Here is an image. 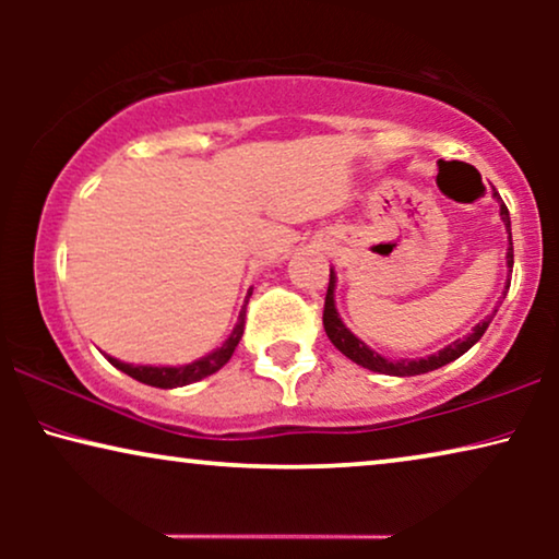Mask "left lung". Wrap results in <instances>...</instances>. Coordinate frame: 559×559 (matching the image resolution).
I'll list each match as a JSON object with an SVG mask.
<instances>
[{
	"instance_id": "left-lung-1",
	"label": "left lung",
	"mask_w": 559,
	"mask_h": 559,
	"mask_svg": "<svg viewBox=\"0 0 559 559\" xmlns=\"http://www.w3.org/2000/svg\"><path fill=\"white\" fill-rule=\"evenodd\" d=\"M496 201H501L499 193H493ZM501 221L503 226H507L509 231V249H507V266L511 272V266H514V247H511V221H509V209L507 205L501 203ZM335 282H338V277H335V272L331 270V282H328V295H325V310H323V325H325V333L328 338H331V343L335 348L341 350L343 356L350 358V361L364 366V369L369 371H377V373H386V377H417V373H427V371H435L440 369V366H445L450 361H455V358H461L465 350L476 346V343L480 341V335L486 333L488 323H491L496 310L491 312V316H486L480 323L473 328V331L465 335V338H457L450 343V346L440 348L438 354H430L425 358H386L377 354V350L366 346V343L361 338H356L354 333L348 331L346 323H343L338 310H335ZM507 289H509V282H507Z\"/></svg>"
}]
</instances>
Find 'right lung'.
Masks as SVG:
<instances>
[{"label": "right lung", "instance_id": "1", "mask_svg": "<svg viewBox=\"0 0 559 559\" xmlns=\"http://www.w3.org/2000/svg\"><path fill=\"white\" fill-rule=\"evenodd\" d=\"M249 297H251V289H249L247 300H243L239 320H236L234 331L228 333V338L221 343L216 350H211V354L198 358V361H190L182 366H142V364L134 366V364L119 361V358H114V356H106V358H109L111 366H117L119 371H124L127 377L142 381V384H150L157 389H178V386L193 384V381H201L205 377H211V373H216L221 366H226L228 358L234 356V350H236V346H239V341L243 335V323H247Z\"/></svg>", "mask_w": 559, "mask_h": 559}]
</instances>
